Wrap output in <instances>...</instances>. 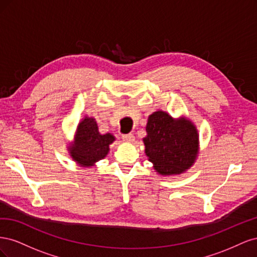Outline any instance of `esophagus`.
I'll use <instances>...</instances> for the list:
<instances>
[{
  "mask_svg": "<svg viewBox=\"0 0 257 257\" xmlns=\"http://www.w3.org/2000/svg\"><path fill=\"white\" fill-rule=\"evenodd\" d=\"M122 139L124 142H127V143H133L135 136L133 134H126V135H123Z\"/></svg>",
  "mask_w": 257,
  "mask_h": 257,
  "instance_id": "esophagus-1",
  "label": "esophagus"
}]
</instances>
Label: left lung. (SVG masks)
<instances>
[{"instance_id":"1","label":"left lung","mask_w":257,"mask_h":257,"mask_svg":"<svg viewBox=\"0 0 257 257\" xmlns=\"http://www.w3.org/2000/svg\"><path fill=\"white\" fill-rule=\"evenodd\" d=\"M146 130V154L161 175L181 174L195 161L198 135L192 122L157 111L149 116Z\"/></svg>"}]
</instances>
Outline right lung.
<instances>
[{
  "label": "right lung",
  "instance_id": "obj_1",
  "mask_svg": "<svg viewBox=\"0 0 257 257\" xmlns=\"http://www.w3.org/2000/svg\"><path fill=\"white\" fill-rule=\"evenodd\" d=\"M114 141L111 134L100 135L96 122L93 118H84L78 125L76 144L71 147L74 161L81 166H92L95 162L106 157L109 145Z\"/></svg>",
  "mask_w": 257,
  "mask_h": 257
}]
</instances>
